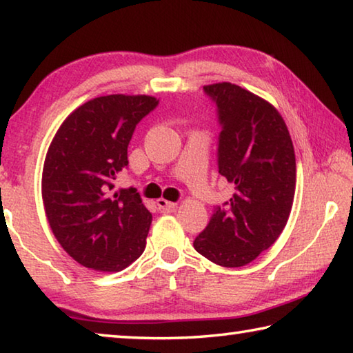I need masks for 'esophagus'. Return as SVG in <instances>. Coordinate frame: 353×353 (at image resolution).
Instances as JSON below:
<instances>
[{
  "label": "esophagus",
  "instance_id": "obj_1",
  "mask_svg": "<svg viewBox=\"0 0 353 353\" xmlns=\"http://www.w3.org/2000/svg\"><path fill=\"white\" fill-rule=\"evenodd\" d=\"M157 207H159L160 210H162L163 213H168V212L174 210L176 204H174V202H170V201H166V199H163V198H160V199H157Z\"/></svg>",
  "mask_w": 353,
  "mask_h": 353
}]
</instances>
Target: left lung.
I'll return each instance as SVG.
<instances>
[{
    "instance_id": "left-lung-1",
    "label": "left lung",
    "mask_w": 353,
    "mask_h": 353,
    "mask_svg": "<svg viewBox=\"0 0 353 353\" xmlns=\"http://www.w3.org/2000/svg\"><path fill=\"white\" fill-rule=\"evenodd\" d=\"M216 105L218 172L235 194L216 205L194 249L213 263L240 268L271 248L290 218L296 190V157L280 113L230 82L205 85Z\"/></svg>"
}]
</instances>
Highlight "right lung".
<instances>
[{
  "label": "right lung",
  "mask_w": 353,
  "mask_h": 353,
  "mask_svg": "<svg viewBox=\"0 0 353 353\" xmlns=\"http://www.w3.org/2000/svg\"><path fill=\"white\" fill-rule=\"evenodd\" d=\"M159 99L109 94L71 113L48 149L41 198L51 230L82 266L103 272L128 268L143 254L152 214L135 188L115 190L128 168L134 130Z\"/></svg>",
  "instance_id": "1"
}]
</instances>
